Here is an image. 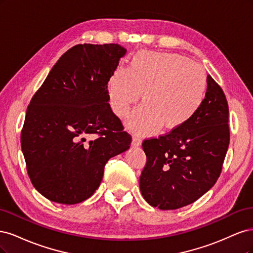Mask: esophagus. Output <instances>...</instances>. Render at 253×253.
<instances>
[{
  "mask_svg": "<svg viewBox=\"0 0 253 253\" xmlns=\"http://www.w3.org/2000/svg\"><path fill=\"white\" fill-rule=\"evenodd\" d=\"M132 146H134V147H136V146H141L142 144V140L140 136H136V135H133L132 136Z\"/></svg>",
  "mask_w": 253,
  "mask_h": 253,
  "instance_id": "1",
  "label": "esophagus"
}]
</instances>
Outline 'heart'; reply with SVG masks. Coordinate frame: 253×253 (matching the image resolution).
<instances>
[{
	"label": "heart",
	"mask_w": 253,
	"mask_h": 253,
	"mask_svg": "<svg viewBox=\"0 0 253 253\" xmlns=\"http://www.w3.org/2000/svg\"><path fill=\"white\" fill-rule=\"evenodd\" d=\"M205 70L185 56L138 51L127 69L118 68L108 82L109 105L119 118H125L142 93V103L128 120V127L149 133L160 126L174 130L198 113L207 91Z\"/></svg>",
	"instance_id": "obj_1"
}]
</instances>
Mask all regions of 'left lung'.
Listing matches in <instances>:
<instances>
[{"instance_id":"8db88e82","label":"left lung","mask_w":253,"mask_h":253,"mask_svg":"<svg viewBox=\"0 0 253 253\" xmlns=\"http://www.w3.org/2000/svg\"><path fill=\"white\" fill-rule=\"evenodd\" d=\"M207 81L205 100L188 123L142 144L147 162L140 189L152 207L173 210L189 205L221 174L230 141L229 109L221 86L210 76Z\"/></svg>"}]
</instances>
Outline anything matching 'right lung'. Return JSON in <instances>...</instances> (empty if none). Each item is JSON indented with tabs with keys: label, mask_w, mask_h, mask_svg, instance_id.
<instances>
[{
	"label": "right lung",
	"mask_w": 253,
	"mask_h": 253,
	"mask_svg": "<svg viewBox=\"0 0 253 253\" xmlns=\"http://www.w3.org/2000/svg\"><path fill=\"white\" fill-rule=\"evenodd\" d=\"M126 51L119 44L73 46L32 96L21 146L30 181L46 199L73 205L90 198L106 163L130 147L107 89Z\"/></svg>",
	"instance_id": "obj_1"
}]
</instances>
